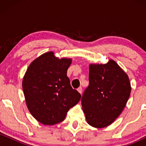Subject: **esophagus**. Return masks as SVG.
I'll return each instance as SVG.
<instances>
[{
    "label": "esophagus",
    "mask_w": 146,
    "mask_h": 146,
    "mask_svg": "<svg viewBox=\"0 0 146 146\" xmlns=\"http://www.w3.org/2000/svg\"><path fill=\"white\" fill-rule=\"evenodd\" d=\"M77 90H78V91L80 93V94H82V88L81 86L79 87V88Z\"/></svg>",
    "instance_id": "esophagus-1"
}]
</instances>
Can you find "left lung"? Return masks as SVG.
Instances as JSON below:
<instances>
[{"label":"left lung","mask_w":146,"mask_h":146,"mask_svg":"<svg viewBox=\"0 0 146 146\" xmlns=\"http://www.w3.org/2000/svg\"><path fill=\"white\" fill-rule=\"evenodd\" d=\"M88 79L81 100L86 121L95 128H105L124 109L131 92L129 78L110 60L106 64H90Z\"/></svg>","instance_id":"1"}]
</instances>
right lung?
<instances>
[{"mask_svg": "<svg viewBox=\"0 0 146 146\" xmlns=\"http://www.w3.org/2000/svg\"><path fill=\"white\" fill-rule=\"evenodd\" d=\"M71 62V58L60 59L48 51L33 60L25 73L23 89L27 106L42 124L62 121L80 100L81 95L72 88L66 75Z\"/></svg>", "mask_w": 146, "mask_h": 146, "instance_id": "obj_1", "label": "right lung"}]
</instances>
